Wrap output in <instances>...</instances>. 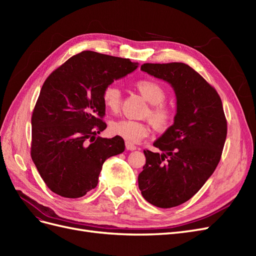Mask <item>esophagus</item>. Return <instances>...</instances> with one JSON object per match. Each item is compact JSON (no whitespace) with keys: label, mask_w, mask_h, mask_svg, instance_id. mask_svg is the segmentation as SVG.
<instances>
[{"label":"esophagus","mask_w":256,"mask_h":256,"mask_svg":"<svg viewBox=\"0 0 256 256\" xmlns=\"http://www.w3.org/2000/svg\"><path fill=\"white\" fill-rule=\"evenodd\" d=\"M126 148L128 150H136L138 147L134 145V144H132V143H130V142H126Z\"/></svg>","instance_id":"esophagus-1"}]
</instances>
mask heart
<instances>
[{"mask_svg": "<svg viewBox=\"0 0 256 256\" xmlns=\"http://www.w3.org/2000/svg\"><path fill=\"white\" fill-rule=\"evenodd\" d=\"M136 88L142 96L152 106L146 115L157 128H166L173 120V110L164 104L166 97V90L157 81L143 79L136 82ZM102 102L108 110L116 113L120 108L122 92L115 84L108 85L102 92ZM110 131L114 136L122 138L130 143H138L150 134V125L144 122L132 120H114L110 125Z\"/></svg>", "mask_w": 256, "mask_h": 256, "instance_id": "1", "label": "heart"}]
</instances>
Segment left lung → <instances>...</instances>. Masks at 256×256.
I'll return each instance as SVG.
<instances>
[{
	"label": "left lung",
	"instance_id": "8db88e82",
	"mask_svg": "<svg viewBox=\"0 0 256 256\" xmlns=\"http://www.w3.org/2000/svg\"><path fill=\"white\" fill-rule=\"evenodd\" d=\"M141 70L168 82L176 96L174 122L154 142L162 152L144 150L138 189L154 206L187 202L218 166L228 125L221 98L194 69L184 63L144 64Z\"/></svg>",
	"mask_w": 256,
	"mask_h": 256
}]
</instances>
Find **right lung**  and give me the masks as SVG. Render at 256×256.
I'll return each instance as SVG.
<instances>
[{
	"label": "right lung",
	"mask_w": 256,
	"mask_h": 256,
	"mask_svg": "<svg viewBox=\"0 0 256 256\" xmlns=\"http://www.w3.org/2000/svg\"><path fill=\"white\" fill-rule=\"evenodd\" d=\"M138 63L94 51L66 60L44 81L32 115L30 156L48 188L76 198L96 188L106 159L125 150L122 138H96L106 128L102 92Z\"/></svg>",
	"instance_id": "obj_1"
}]
</instances>
